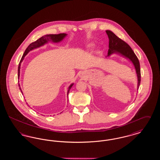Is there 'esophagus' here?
I'll return each instance as SVG.
<instances>
[{"instance_id":"34e87169","label":"esophagus","mask_w":160,"mask_h":160,"mask_svg":"<svg viewBox=\"0 0 160 160\" xmlns=\"http://www.w3.org/2000/svg\"><path fill=\"white\" fill-rule=\"evenodd\" d=\"M82 76H83V73H82Z\"/></svg>"}]
</instances>
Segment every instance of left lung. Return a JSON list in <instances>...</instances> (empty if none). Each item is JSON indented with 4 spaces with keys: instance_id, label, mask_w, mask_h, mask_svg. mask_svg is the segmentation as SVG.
Segmentation results:
<instances>
[{
    "instance_id": "left-lung-1",
    "label": "left lung",
    "mask_w": 160,
    "mask_h": 160,
    "mask_svg": "<svg viewBox=\"0 0 160 160\" xmlns=\"http://www.w3.org/2000/svg\"><path fill=\"white\" fill-rule=\"evenodd\" d=\"M106 32L109 39V49L108 51L107 56H110L113 53H118L131 61L136 71L138 80V90L141 81V73L140 63L136 55L135 54L132 48L130 47V46L121 38L118 37L113 32L108 30Z\"/></svg>"
}]
</instances>
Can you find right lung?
<instances>
[{"label":"right lung","instance_id":"add662e5","mask_svg":"<svg viewBox=\"0 0 160 160\" xmlns=\"http://www.w3.org/2000/svg\"><path fill=\"white\" fill-rule=\"evenodd\" d=\"M67 35L66 33H59V34H50V35H46L40 38H39L37 39L36 41L31 43L29 46L28 47V48L26 49L24 53L23 54V56L20 60V62L19 63L18 65V78L19 79V77H20V66H21V63L23 61L25 56L30 51L38 48L41 46H44L45 44L47 43L48 41H52L53 42H61V41L63 40V39L65 38ZM74 83H72L68 88V92H67V97L68 95V93L71 88H72V86H73ZM18 86H19V89L21 91V92L23 93L22 89L20 88V84L18 83Z\"/></svg>","mask_w":160,"mask_h":160}]
</instances>
